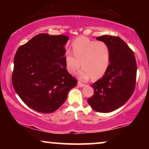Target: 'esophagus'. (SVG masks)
I'll list each match as a JSON object with an SVG mask.
<instances>
[{"label": "esophagus", "instance_id": "1", "mask_svg": "<svg viewBox=\"0 0 149 149\" xmlns=\"http://www.w3.org/2000/svg\"><path fill=\"white\" fill-rule=\"evenodd\" d=\"M77 85H78L79 87H83V86H84V85H85L84 84H83V83H81L80 81H78V83H77Z\"/></svg>", "mask_w": 149, "mask_h": 149}]
</instances>
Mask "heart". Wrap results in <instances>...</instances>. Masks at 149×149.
<instances>
[{"label":"heart","instance_id":"b5f03b06","mask_svg":"<svg viewBox=\"0 0 149 149\" xmlns=\"http://www.w3.org/2000/svg\"><path fill=\"white\" fill-rule=\"evenodd\" d=\"M71 47L74 55L67 52L65 56V64L70 74H76L81 66L83 68L79 75L82 81L91 77L98 79L105 74L111 62V49L107 42L79 36L73 40Z\"/></svg>","mask_w":149,"mask_h":149}]
</instances>
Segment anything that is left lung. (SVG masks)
<instances>
[{"label": "left lung", "instance_id": "obj_1", "mask_svg": "<svg viewBox=\"0 0 149 149\" xmlns=\"http://www.w3.org/2000/svg\"><path fill=\"white\" fill-rule=\"evenodd\" d=\"M96 39L109 45L111 62L103 77L91 85L94 94L87 102L95 111L110 113L122 107L133 94L137 64L133 51L119 36L104 35Z\"/></svg>", "mask_w": 149, "mask_h": 149}]
</instances>
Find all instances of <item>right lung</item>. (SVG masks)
Returning <instances> with one entry per match:
<instances>
[{"label": "right lung", "instance_id": "obj_1", "mask_svg": "<svg viewBox=\"0 0 149 149\" xmlns=\"http://www.w3.org/2000/svg\"><path fill=\"white\" fill-rule=\"evenodd\" d=\"M68 37L41 33L20 46L14 58L12 85L22 100L42 113L56 111L77 80L67 71Z\"/></svg>", "mask_w": 149, "mask_h": 149}]
</instances>
